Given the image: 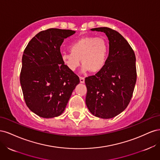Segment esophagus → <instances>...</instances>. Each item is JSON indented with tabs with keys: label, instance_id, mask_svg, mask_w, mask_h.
Masks as SVG:
<instances>
[{
	"label": "esophagus",
	"instance_id": "1",
	"mask_svg": "<svg viewBox=\"0 0 160 160\" xmlns=\"http://www.w3.org/2000/svg\"><path fill=\"white\" fill-rule=\"evenodd\" d=\"M79 79H80V83H85V78H84V77H80Z\"/></svg>",
	"mask_w": 160,
	"mask_h": 160
}]
</instances>
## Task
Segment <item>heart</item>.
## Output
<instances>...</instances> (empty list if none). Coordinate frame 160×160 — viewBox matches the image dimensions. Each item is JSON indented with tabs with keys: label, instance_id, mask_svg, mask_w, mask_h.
Here are the masks:
<instances>
[{
	"label": "heart",
	"instance_id": "1",
	"mask_svg": "<svg viewBox=\"0 0 160 160\" xmlns=\"http://www.w3.org/2000/svg\"><path fill=\"white\" fill-rule=\"evenodd\" d=\"M70 52L61 55L62 63L70 71H75L80 65L83 71L97 72L102 69L107 61L108 46L103 38L85 37L72 42L69 46Z\"/></svg>",
	"mask_w": 160,
	"mask_h": 160
}]
</instances>
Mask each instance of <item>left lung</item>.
I'll return each instance as SVG.
<instances>
[{
    "label": "left lung",
    "mask_w": 160,
    "mask_h": 160,
    "mask_svg": "<svg viewBox=\"0 0 160 160\" xmlns=\"http://www.w3.org/2000/svg\"><path fill=\"white\" fill-rule=\"evenodd\" d=\"M103 32L109 40V55L103 68L86 77L85 103L93 115L103 119L117 116L128 107L136 83L135 55L128 42L108 27L91 28Z\"/></svg>",
    "instance_id": "obj_1"
}]
</instances>
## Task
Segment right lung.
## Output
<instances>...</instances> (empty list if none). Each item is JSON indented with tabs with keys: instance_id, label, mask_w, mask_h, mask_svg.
Listing matches in <instances>:
<instances>
[{
	"instance_id": "right-lung-1",
	"label": "right lung",
	"mask_w": 160,
	"mask_h": 160,
	"mask_svg": "<svg viewBox=\"0 0 160 160\" xmlns=\"http://www.w3.org/2000/svg\"><path fill=\"white\" fill-rule=\"evenodd\" d=\"M75 31L49 28L34 37L22 58L20 82L27 107L43 118L61 115L79 78L61 59L60 47Z\"/></svg>"
}]
</instances>
